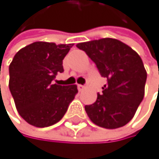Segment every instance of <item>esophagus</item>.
Returning <instances> with one entry per match:
<instances>
[{"mask_svg": "<svg viewBox=\"0 0 159 159\" xmlns=\"http://www.w3.org/2000/svg\"><path fill=\"white\" fill-rule=\"evenodd\" d=\"M84 89H85V86H84V85H83V84H78V89H79L80 91L84 90Z\"/></svg>", "mask_w": 159, "mask_h": 159, "instance_id": "obj_1", "label": "esophagus"}]
</instances>
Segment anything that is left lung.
<instances>
[{
    "instance_id": "8db88e82",
    "label": "left lung",
    "mask_w": 159,
    "mask_h": 159,
    "mask_svg": "<svg viewBox=\"0 0 159 159\" xmlns=\"http://www.w3.org/2000/svg\"><path fill=\"white\" fill-rule=\"evenodd\" d=\"M95 63L100 75L107 79L102 94L85 105L87 116L95 125L117 129L133 119L144 95L147 70L139 54L114 38H102L76 44Z\"/></svg>"
}]
</instances>
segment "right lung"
Segmentation results:
<instances>
[{
	"mask_svg": "<svg viewBox=\"0 0 159 159\" xmlns=\"http://www.w3.org/2000/svg\"><path fill=\"white\" fill-rule=\"evenodd\" d=\"M74 44L34 42L19 50L10 65V87L19 115L38 128L60 121L78 87L54 83L63 73V60Z\"/></svg>",
	"mask_w": 159,
	"mask_h": 159,
	"instance_id": "1",
	"label": "right lung"
}]
</instances>
